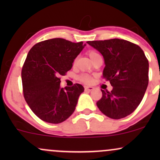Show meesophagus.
Segmentation results:
<instances>
[{
	"instance_id": "1",
	"label": "esophagus",
	"mask_w": 160,
	"mask_h": 160,
	"mask_svg": "<svg viewBox=\"0 0 160 160\" xmlns=\"http://www.w3.org/2000/svg\"><path fill=\"white\" fill-rule=\"evenodd\" d=\"M84 89H85V91H86V92H91L94 89V88L92 87V86H85V87H84Z\"/></svg>"
}]
</instances>
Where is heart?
<instances>
[{"label": "heart", "instance_id": "b5f03b06", "mask_svg": "<svg viewBox=\"0 0 160 160\" xmlns=\"http://www.w3.org/2000/svg\"><path fill=\"white\" fill-rule=\"evenodd\" d=\"M88 55H89V58H91V60L92 62L94 61L97 57L100 56V54L95 50H89L88 52ZM80 80H81L82 82H83L86 84H89L92 82V78L89 74H82L80 76Z\"/></svg>", "mask_w": 160, "mask_h": 160}]
</instances>
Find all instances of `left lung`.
I'll use <instances>...</instances> for the list:
<instances>
[{"mask_svg":"<svg viewBox=\"0 0 160 160\" xmlns=\"http://www.w3.org/2000/svg\"><path fill=\"white\" fill-rule=\"evenodd\" d=\"M87 43L103 56L102 78L113 86L111 92L102 89L97 106L111 119L127 117L140 104L149 82V63L144 51L137 44L117 38Z\"/></svg>","mask_w":160,"mask_h":160,"instance_id":"obj_1","label":"left lung"}]
</instances>
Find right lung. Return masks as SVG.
I'll return each mask as SVG.
<instances>
[{"mask_svg":"<svg viewBox=\"0 0 160 160\" xmlns=\"http://www.w3.org/2000/svg\"><path fill=\"white\" fill-rule=\"evenodd\" d=\"M82 42L53 38L36 43L22 69L24 98L37 117L49 123H60L74 113L81 84L60 87V76L71 69L83 49Z\"/></svg>","mask_w":160,"mask_h":160,"instance_id":"1","label":"right lung"}]
</instances>
